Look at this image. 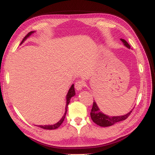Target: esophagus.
Here are the masks:
<instances>
[{
    "label": "esophagus",
    "instance_id": "esophagus-1",
    "mask_svg": "<svg viewBox=\"0 0 155 155\" xmlns=\"http://www.w3.org/2000/svg\"><path fill=\"white\" fill-rule=\"evenodd\" d=\"M84 82H82V81L78 80L75 82V89L77 90V91H80V90L82 89V87H84Z\"/></svg>",
    "mask_w": 155,
    "mask_h": 155
}]
</instances>
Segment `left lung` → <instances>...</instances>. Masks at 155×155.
Listing matches in <instances>:
<instances>
[{"instance_id": "left-lung-1", "label": "left lung", "mask_w": 155, "mask_h": 155, "mask_svg": "<svg viewBox=\"0 0 155 155\" xmlns=\"http://www.w3.org/2000/svg\"><path fill=\"white\" fill-rule=\"evenodd\" d=\"M120 41L123 43V44H124L127 48H130V46L129 44H128L125 39H120ZM131 112H132V111H130L129 113L126 114L125 115L123 116H109L101 111L99 107L97 105L96 102H94L91 114H91V118L92 119V120L94 121L96 124L101 126V127H109V126L113 125L116 123L125 120V119L130 116Z\"/></svg>"}]
</instances>
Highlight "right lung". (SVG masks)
I'll list each match as a JSON object with an SVG mask.
<instances>
[{
  "mask_svg": "<svg viewBox=\"0 0 155 155\" xmlns=\"http://www.w3.org/2000/svg\"><path fill=\"white\" fill-rule=\"evenodd\" d=\"M35 32V31H31L28 34L26 35V36L23 38V39L22 40V41H21V44H22L23 42H24L26 39H28V37H29L31 35L33 34V33ZM75 95V89H74V84H72L71 85V87H70L69 90H68V94L66 95V107H65V113H64V116H62V118H61L60 120H59L58 123H56L54 125H37V127H39L42 128V129H44V130H55L57 128H58L59 126L61 125V123H63V121L64 120V118H65V116L66 114V112H67V109H68V104H69L70 102V100L71 97L73 96H74Z\"/></svg>",
  "mask_w": 155,
  "mask_h": 155,
  "instance_id": "add662e5",
  "label": "right lung"
}]
</instances>
